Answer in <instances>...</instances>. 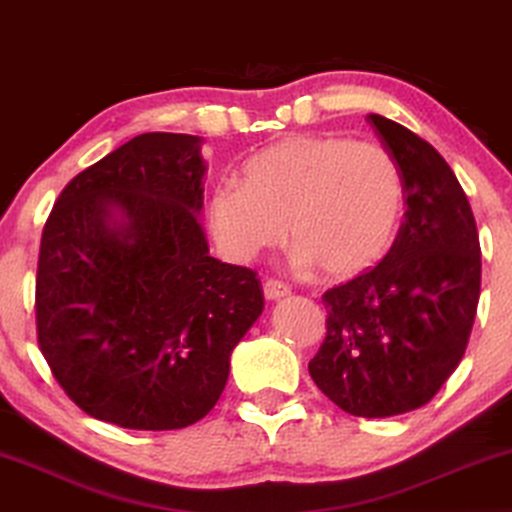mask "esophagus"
Returning a JSON list of instances; mask_svg holds the SVG:
<instances>
[{
	"label": "esophagus",
	"instance_id": "obj_1",
	"mask_svg": "<svg viewBox=\"0 0 512 512\" xmlns=\"http://www.w3.org/2000/svg\"><path fill=\"white\" fill-rule=\"evenodd\" d=\"M262 288H264V297L271 299V302H274V299H281V297L290 295V285L278 281V278H267Z\"/></svg>",
	"mask_w": 512,
	"mask_h": 512
}]
</instances>
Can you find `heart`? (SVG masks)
I'll return each instance as SVG.
<instances>
[{"label":"heart","instance_id":"1","mask_svg":"<svg viewBox=\"0 0 512 512\" xmlns=\"http://www.w3.org/2000/svg\"><path fill=\"white\" fill-rule=\"evenodd\" d=\"M243 182L210 196V224L231 260L283 241L295 262L351 281L384 260L405 210V182L388 149L346 135H288L248 156Z\"/></svg>","mask_w":512,"mask_h":512}]
</instances>
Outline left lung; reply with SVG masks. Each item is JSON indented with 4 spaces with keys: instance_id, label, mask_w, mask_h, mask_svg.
<instances>
[{
    "instance_id": "8db88e82",
    "label": "left lung",
    "mask_w": 512,
    "mask_h": 512,
    "mask_svg": "<svg viewBox=\"0 0 512 512\" xmlns=\"http://www.w3.org/2000/svg\"><path fill=\"white\" fill-rule=\"evenodd\" d=\"M405 182V220L386 257L323 295L325 339L309 374L353 417L424 407L466 353L480 299V236L463 189L433 145L367 114Z\"/></svg>"
}]
</instances>
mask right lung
I'll list each match as a JSON object with an SVG mask.
<instances>
[{"label": "right lung", "mask_w": 512, "mask_h": 512, "mask_svg": "<svg viewBox=\"0 0 512 512\" xmlns=\"http://www.w3.org/2000/svg\"><path fill=\"white\" fill-rule=\"evenodd\" d=\"M201 138L142 133L74 177L44 224L37 342L93 419L135 431L213 410L264 309L252 269L210 257Z\"/></svg>", "instance_id": "1"}]
</instances>
